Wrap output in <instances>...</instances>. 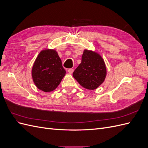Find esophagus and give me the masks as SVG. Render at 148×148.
Listing matches in <instances>:
<instances>
[{
  "instance_id": "esophagus-1",
  "label": "esophagus",
  "mask_w": 148,
  "mask_h": 148,
  "mask_svg": "<svg viewBox=\"0 0 148 148\" xmlns=\"http://www.w3.org/2000/svg\"><path fill=\"white\" fill-rule=\"evenodd\" d=\"M73 69H69V70H68V72L70 73V74H71V73H73Z\"/></svg>"
}]
</instances>
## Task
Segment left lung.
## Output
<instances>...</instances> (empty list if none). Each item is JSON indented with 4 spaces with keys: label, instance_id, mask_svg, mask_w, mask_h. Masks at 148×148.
<instances>
[{
    "label": "left lung",
    "instance_id": "8db88e82",
    "mask_svg": "<svg viewBox=\"0 0 148 148\" xmlns=\"http://www.w3.org/2000/svg\"><path fill=\"white\" fill-rule=\"evenodd\" d=\"M107 75L104 59L99 53L85 49L82 63L73 71V76L83 88L93 90L104 82Z\"/></svg>",
    "mask_w": 148,
    "mask_h": 148
}]
</instances>
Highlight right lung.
<instances>
[{
    "label": "right lung",
    "instance_id": "obj_1",
    "mask_svg": "<svg viewBox=\"0 0 148 148\" xmlns=\"http://www.w3.org/2000/svg\"><path fill=\"white\" fill-rule=\"evenodd\" d=\"M65 73L57 52L49 49L39 52L31 71L36 86L44 92H51L56 89Z\"/></svg>",
    "mask_w": 148,
    "mask_h": 148
}]
</instances>
